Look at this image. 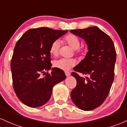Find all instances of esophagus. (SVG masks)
I'll list each match as a JSON object with an SVG mask.
<instances>
[{
    "label": "esophagus",
    "instance_id": "1",
    "mask_svg": "<svg viewBox=\"0 0 127 127\" xmlns=\"http://www.w3.org/2000/svg\"><path fill=\"white\" fill-rule=\"evenodd\" d=\"M65 75H66V77H68V76H69V75H70V73H69V72H68V71H65Z\"/></svg>",
    "mask_w": 127,
    "mask_h": 127
}]
</instances>
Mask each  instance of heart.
<instances>
[{"mask_svg":"<svg viewBox=\"0 0 127 127\" xmlns=\"http://www.w3.org/2000/svg\"><path fill=\"white\" fill-rule=\"evenodd\" d=\"M64 41L66 44L74 50L75 55L79 56H82L86 52V48L83 47H81V41L80 38L76 35L73 34H68L64 37ZM60 49V41L55 40L52 42L50 47V53L53 56H56L59 54ZM53 65L55 68L62 70H68L71 68L73 67L75 65V61L73 59H61L55 60L53 63Z\"/></svg>","mask_w":127,"mask_h":127,"instance_id":"obj_1","label":"heart"}]
</instances>
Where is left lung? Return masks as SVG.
Segmentation results:
<instances>
[{
  "mask_svg": "<svg viewBox=\"0 0 127 127\" xmlns=\"http://www.w3.org/2000/svg\"><path fill=\"white\" fill-rule=\"evenodd\" d=\"M86 41L88 52L85 59L74 68L71 75L77 85L71 93L75 105L83 110H92L103 103L109 95L115 76L116 53L110 37L97 27L71 30ZM77 72L87 75L83 78Z\"/></svg>",
  "mask_w": 127,
  "mask_h": 127,
  "instance_id": "left-lung-1",
  "label": "left lung"
}]
</instances>
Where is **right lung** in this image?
I'll return each instance as SVG.
<instances>
[{"label": "right lung", "instance_id": "1", "mask_svg": "<svg viewBox=\"0 0 127 127\" xmlns=\"http://www.w3.org/2000/svg\"><path fill=\"white\" fill-rule=\"evenodd\" d=\"M68 31L48 28L31 29L18 39L11 61L14 90L26 106L37 107L50 99L53 87L66 78L64 71L53 68L50 47ZM42 75H45L42 77Z\"/></svg>", "mask_w": 127, "mask_h": 127}]
</instances>
